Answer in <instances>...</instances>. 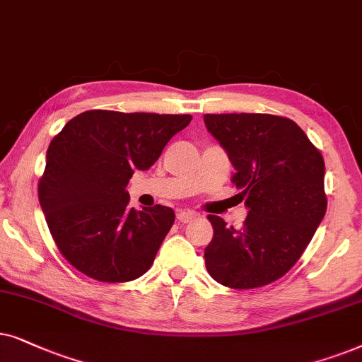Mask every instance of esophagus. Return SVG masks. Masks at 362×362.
Here are the masks:
<instances>
[{
  "instance_id": "esophagus-1",
  "label": "esophagus",
  "mask_w": 362,
  "mask_h": 362,
  "mask_svg": "<svg viewBox=\"0 0 362 362\" xmlns=\"http://www.w3.org/2000/svg\"><path fill=\"white\" fill-rule=\"evenodd\" d=\"M197 218V214L195 211H178L177 214V220L180 221V223H190V221H194Z\"/></svg>"
}]
</instances>
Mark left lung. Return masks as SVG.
Instances as JSON below:
<instances>
[{
	"mask_svg": "<svg viewBox=\"0 0 362 362\" xmlns=\"http://www.w3.org/2000/svg\"><path fill=\"white\" fill-rule=\"evenodd\" d=\"M228 153L248 215L240 228L209 215L205 264L220 285L250 290L295 267L326 214L325 160L303 129L272 114H205Z\"/></svg>",
	"mask_w": 362,
	"mask_h": 362,
	"instance_id": "8db88e82",
	"label": "left lung"
}]
</instances>
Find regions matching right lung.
I'll use <instances>...</instances> for the list:
<instances>
[{"mask_svg":"<svg viewBox=\"0 0 362 362\" xmlns=\"http://www.w3.org/2000/svg\"><path fill=\"white\" fill-rule=\"evenodd\" d=\"M192 115L86 110L52 139L37 194L54 242L86 276L124 283L152 267L175 214L129 206L136 170L151 168Z\"/></svg>","mask_w":362,"mask_h":362,"instance_id":"1","label":"right lung"}]
</instances>
